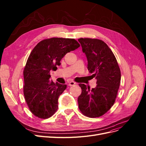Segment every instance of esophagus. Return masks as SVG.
<instances>
[{"label":"esophagus","instance_id":"esophagus-1","mask_svg":"<svg viewBox=\"0 0 146 146\" xmlns=\"http://www.w3.org/2000/svg\"><path fill=\"white\" fill-rule=\"evenodd\" d=\"M76 84H77V83H76V82L71 81V82H70L68 83V85L70 86H74V85H76Z\"/></svg>","mask_w":146,"mask_h":146}]
</instances>
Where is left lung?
Returning a JSON list of instances; mask_svg holds the SVG:
<instances>
[{"instance_id": "left-lung-1", "label": "left lung", "mask_w": 146, "mask_h": 146, "mask_svg": "<svg viewBox=\"0 0 146 146\" xmlns=\"http://www.w3.org/2000/svg\"><path fill=\"white\" fill-rule=\"evenodd\" d=\"M88 60V69L97 80L94 88L79 84L82 94L78 98L79 109L89 117L102 116L111 108L121 82V70L116 57L107 44L98 39H78Z\"/></svg>"}]
</instances>
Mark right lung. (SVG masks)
<instances>
[{
	"instance_id": "obj_1",
	"label": "right lung",
	"mask_w": 146,
	"mask_h": 146,
	"mask_svg": "<svg viewBox=\"0 0 146 146\" xmlns=\"http://www.w3.org/2000/svg\"><path fill=\"white\" fill-rule=\"evenodd\" d=\"M79 47L74 39L52 38L39 42L30 53L24 70V94L35 116L47 119L56 112L67 85L50 80V70H56L64 55Z\"/></svg>"
}]
</instances>
